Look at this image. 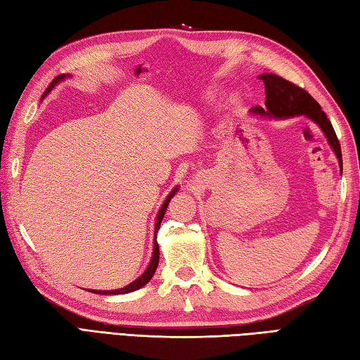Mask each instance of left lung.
<instances>
[{
	"label": "left lung",
	"instance_id": "8db88e82",
	"mask_svg": "<svg viewBox=\"0 0 360 360\" xmlns=\"http://www.w3.org/2000/svg\"><path fill=\"white\" fill-rule=\"evenodd\" d=\"M259 80L264 83V108L255 106L250 112L255 116H263L269 119H289L295 116H304L322 129L328 143L333 148L335 158L339 159V165L342 167V151L340 143L335 136L331 122L328 120L326 114L322 111L314 98H312L307 91L295 86L294 83L285 80L277 74H259Z\"/></svg>",
	"mask_w": 360,
	"mask_h": 360
}]
</instances>
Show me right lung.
I'll use <instances>...</instances> for the list:
<instances>
[{
    "label": "right lung",
    "instance_id": "1",
    "mask_svg": "<svg viewBox=\"0 0 360 360\" xmlns=\"http://www.w3.org/2000/svg\"><path fill=\"white\" fill-rule=\"evenodd\" d=\"M68 77H71V75H66V74L58 75V77L51 83L49 88L44 91L41 101H43V98H44L46 96H48V94L51 93L52 88L56 86L57 83L63 82V80L68 79ZM178 190H179V186H176V187L172 190V192L168 193V196L165 198V201L162 202V205H160V209H159L158 215H156V219H155V240H153V254H151V259H150V263H148V266H147V269H145L136 280H133L131 283H129V285H127V286H124V288L111 289V290H101V289H98V290H97V289H88V290H91V292H94V294H101V295H119V294L134 292V290L141 289V288H143L145 285H147V283L151 280L153 275H155V272H156V269H158V264H159V244H158V241H156V233H158V231H159L160 223H162V219H164L165 210H167V207H168V202L172 201V198L176 195V192H178Z\"/></svg>",
    "mask_w": 360,
    "mask_h": 360
}]
</instances>
